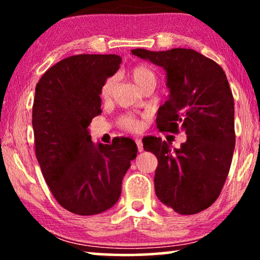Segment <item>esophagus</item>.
Wrapping results in <instances>:
<instances>
[{
	"instance_id": "34e87169",
	"label": "esophagus",
	"mask_w": 260,
	"mask_h": 260,
	"mask_svg": "<svg viewBox=\"0 0 260 260\" xmlns=\"http://www.w3.org/2000/svg\"><path fill=\"white\" fill-rule=\"evenodd\" d=\"M135 143H136V146H138V150L140 152H142L143 151V143H142V141H141L140 139H136L135 140Z\"/></svg>"
}]
</instances>
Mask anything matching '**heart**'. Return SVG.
I'll list each match as a JSON object with an SVG mask.
<instances>
[{"label":"heart","instance_id":"obj_1","mask_svg":"<svg viewBox=\"0 0 260 260\" xmlns=\"http://www.w3.org/2000/svg\"><path fill=\"white\" fill-rule=\"evenodd\" d=\"M129 77L132 79V81H133L141 90L147 86H156V74L153 72V70L147 67V65H135V67L131 69ZM114 87H116V78L109 77L108 79H105V81L102 83V86H101V99L107 101L111 98ZM118 126H119L121 129L131 132V133H138V132L142 129L143 119L138 116H135V114L126 113L122 114L119 119H118Z\"/></svg>","mask_w":260,"mask_h":260}]
</instances>
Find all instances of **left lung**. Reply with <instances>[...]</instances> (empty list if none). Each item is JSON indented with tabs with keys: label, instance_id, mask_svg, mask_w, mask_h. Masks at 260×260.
<instances>
[{
	"label": "left lung",
	"instance_id": "8db88e82",
	"mask_svg": "<svg viewBox=\"0 0 260 260\" xmlns=\"http://www.w3.org/2000/svg\"><path fill=\"white\" fill-rule=\"evenodd\" d=\"M132 54L165 69L170 98L158 110L157 128L187 141L180 149L151 136L143 148L155 153L156 195L180 214H195L218 199L235 148L234 98L223 70L214 60L184 48Z\"/></svg>",
	"mask_w": 260,
	"mask_h": 260
}]
</instances>
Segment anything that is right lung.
<instances>
[{"instance_id": "right-lung-1", "label": "right lung", "mask_w": 260, "mask_h": 260, "mask_svg": "<svg viewBox=\"0 0 260 260\" xmlns=\"http://www.w3.org/2000/svg\"><path fill=\"white\" fill-rule=\"evenodd\" d=\"M118 55L70 56L48 69L35 87V155L60 206L79 215L102 213L119 200L136 157L134 141L91 142L88 126L101 110V86L119 70Z\"/></svg>"}]
</instances>
